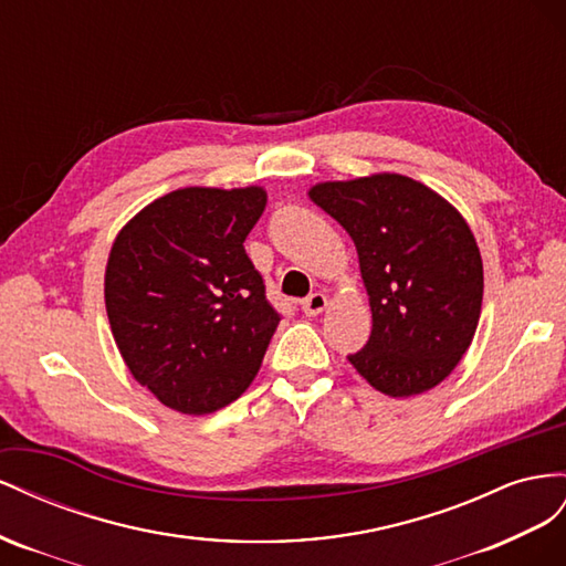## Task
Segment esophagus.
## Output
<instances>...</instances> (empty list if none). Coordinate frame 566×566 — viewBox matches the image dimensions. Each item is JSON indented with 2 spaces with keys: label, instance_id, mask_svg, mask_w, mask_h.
I'll return each instance as SVG.
<instances>
[{
  "label": "esophagus",
  "instance_id": "esophagus-1",
  "mask_svg": "<svg viewBox=\"0 0 566 566\" xmlns=\"http://www.w3.org/2000/svg\"><path fill=\"white\" fill-rule=\"evenodd\" d=\"M327 308V296L322 294V292H315V294H311L308 298H305L303 303H301V311L308 315V317H313V315H319L322 311Z\"/></svg>",
  "mask_w": 566,
  "mask_h": 566
}]
</instances>
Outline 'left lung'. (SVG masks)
Instances as JSON below:
<instances>
[{
	"label": "left lung",
	"instance_id": "1",
	"mask_svg": "<svg viewBox=\"0 0 566 566\" xmlns=\"http://www.w3.org/2000/svg\"><path fill=\"white\" fill-rule=\"evenodd\" d=\"M308 193L358 249L373 334L350 365L386 396L433 389L470 348L481 315L483 265L470 224L396 172L319 182Z\"/></svg>",
	"mask_w": 566,
	"mask_h": 566
}]
</instances>
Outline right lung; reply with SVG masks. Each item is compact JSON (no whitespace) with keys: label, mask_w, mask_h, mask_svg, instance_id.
Returning a JSON list of instances; mask_svg holds the SVG:
<instances>
[{"label":"right lung","mask_w":566,"mask_h":566,"mask_svg":"<svg viewBox=\"0 0 566 566\" xmlns=\"http://www.w3.org/2000/svg\"><path fill=\"white\" fill-rule=\"evenodd\" d=\"M261 187H187L156 199L111 247L104 298L133 377L182 415L230 406L261 369L280 313L247 255Z\"/></svg>","instance_id":"obj_1"}]
</instances>
